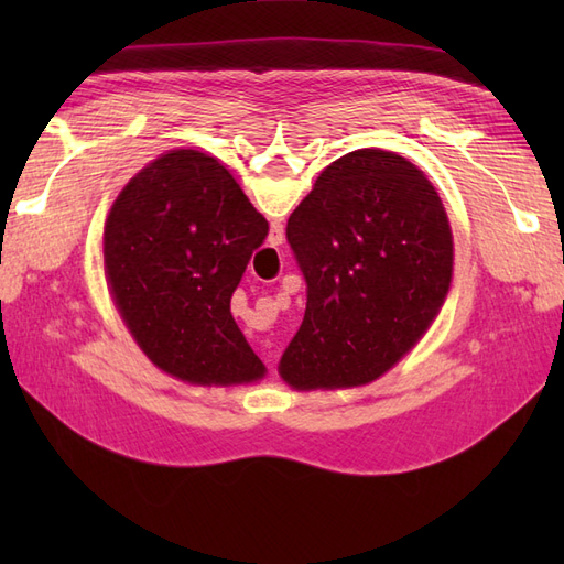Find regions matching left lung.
<instances>
[{
	"label": "left lung",
	"mask_w": 564,
	"mask_h": 564,
	"mask_svg": "<svg viewBox=\"0 0 564 564\" xmlns=\"http://www.w3.org/2000/svg\"><path fill=\"white\" fill-rule=\"evenodd\" d=\"M308 284L301 329L280 360L294 390L377 381L429 332L447 299L454 242L421 169L379 148L332 162L286 220Z\"/></svg>",
	"instance_id": "obj_1"
}]
</instances>
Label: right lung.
Here are the masks:
<instances>
[{
    "mask_svg": "<svg viewBox=\"0 0 564 564\" xmlns=\"http://www.w3.org/2000/svg\"><path fill=\"white\" fill-rule=\"evenodd\" d=\"M268 220L216 158L172 150L115 199L104 261L115 305L152 365L197 386L265 377L230 313Z\"/></svg>",
    "mask_w": 564,
    "mask_h": 564,
    "instance_id": "add662e5",
    "label": "right lung"
}]
</instances>
